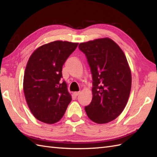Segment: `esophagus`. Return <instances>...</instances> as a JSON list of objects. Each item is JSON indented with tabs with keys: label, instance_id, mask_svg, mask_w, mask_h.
<instances>
[{
	"label": "esophagus",
	"instance_id": "34e87169",
	"mask_svg": "<svg viewBox=\"0 0 157 157\" xmlns=\"http://www.w3.org/2000/svg\"><path fill=\"white\" fill-rule=\"evenodd\" d=\"M79 94H80V92H73V94H74V96H78Z\"/></svg>",
	"mask_w": 157,
	"mask_h": 157
}]
</instances>
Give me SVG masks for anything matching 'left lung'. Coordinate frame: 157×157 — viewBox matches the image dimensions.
I'll return each mask as SVG.
<instances>
[{"mask_svg":"<svg viewBox=\"0 0 157 157\" xmlns=\"http://www.w3.org/2000/svg\"><path fill=\"white\" fill-rule=\"evenodd\" d=\"M92 74V100L85 111L98 124L115 119L124 110L131 91L132 73L122 49L109 38L79 44Z\"/></svg>","mask_w":157,"mask_h":157,"instance_id":"1","label":"left lung"}]
</instances>
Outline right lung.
Returning <instances> with one entry per match:
<instances>
[{"instance_id": "add662e5", "label": "right lung", "mask_w": 157, "mask_h": 157, "mask_svg": "<svg viewBox=\"0 0 157 157\" xmlns=\"http://www.w3.org/2000/svg\"><path fill=\"white\" fill-rule=\"evenodd\" d=\"M78 43L56 40L36 48L29 56L23 77V92L30 111L39 121L58 122L71 101L62 67Z\"/></svg>"}]
</instances>
